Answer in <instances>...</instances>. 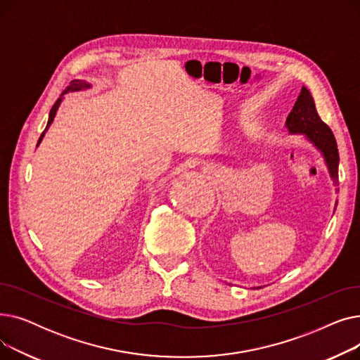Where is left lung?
Returning <instances> with one entry per match:
<instances>
[{
  "label": "left lung",
  "mask_w": 360,
  "mask_h": 360,
  "mask_svg": "<svg viewBox=\"0 0 360 360\" xmlns=\"http://www.w3.org/2000/svg\"><path fill=\"white\" fill-rule=\"evenodd\" d=\"M292 134H305L311 143L323 153L330 175L338 181V148L330 127L319 118L314 99L307 87H302L299 98L286 120Z\"/></svg>",
  "instance_id": "obj_1"
}]
</instances>
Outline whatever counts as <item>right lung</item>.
Returning <instances> with one entry per match:
<instances>
[{
  "label": "right lung",
  "mask_w": 360,
  "mask_h": 360,
  "mask_svg": "<svg viewBox=\"0 0 360 360\" xmlns=\"http://www.w3.org/2000/svg\"><path fill=\"white\" fill-rule=\"evenodd\" d=\"M89 87H90V84H89V83H86V82H83V80H72V82L70 83V86L63 91L61 98L53 103V106H52V109H51V112H49V120H48V124H46L45 131H46V129H48V127L52 124V121H53V118H55V113H56V110H58V108H60V105H61V101H63V96H64V94H65V93H68V91H79V90H83V89H89ZM45 131L42 132V136L39 137V141H37V146L41 144V141H42V139H44V136H45Z\"/></svg>",
  "instance_id": "add662e5"
}]
</instances>
